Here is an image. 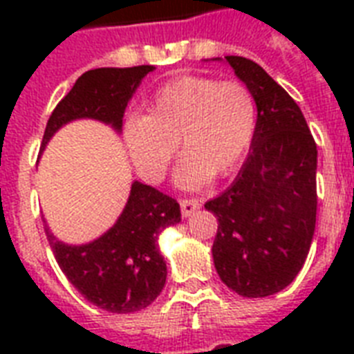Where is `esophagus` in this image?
Here are the masks:
<instances>
[{
	"instance_id": "34e87169",
	"label": "esophagus",
	"mask_w": 354,
	"mask_h": 354,
	"mask_svg": "<svg viewBox=\"0 0 354 354\" xmlns=\"http://www.w3.org/2000/svg\"><path fill=\"white\" fill-rule=\"evenodd\" d=\"M180 205H182V215L183 216H191L194 211H198L200 207H202V204H200L196 198L182 200V202H180Z\"/></svg>"
}]
</instances>
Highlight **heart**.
Listing matches in <instances>:
<instances>
[{"label":"heart","instance_id":"b5f03b06","mask_svg":"<svg viewBox=\"0 0 354 354\" xmlns=\"http://www.w3.org/2000/svg\"><path fill=\"white\" fill-rule=\"evenodd\" d=\"M255 127L257 106L246 86L185 75L161 86L145 115L124 122L122 139L133 165L152 182L165 176L180 145L185 158L176 183L194 191L241 165Z\"/></svg>","mask_w":354,"mask_h":354}]
</instances>
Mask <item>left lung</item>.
Segmentation results:
<instances>
[{
  "label": "left lung",
  "mask_w": 354,
  "mask_h": 354,
  "mask_svg": "<svg viewBox=\"0 0 354 354\" xmlns=\"http://www.w3.org/2000/svg\"><path fill=\"white\" fill-rule=\"evenodd\" d=\"M224 60L252 91L257 127L232 187L205 204L218 218L213 261L227 288L266 297L290 285L310 250L318 149L296 101L259 64Z\"/></svg>",
  "instance_id": "left-lung-1"
}]
</instances>
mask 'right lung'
Returning a JSON list of instances; mask_svg holds the SVG:
<instances>
[{
  "mask_svg": "<svg viewBox=\"0 0 354 354\" xmlns=\"http://www.w3.org/2000/svg\"><path fill=\"white\" fill-rule=\"evenodd\" d=\"M154 66L97 68L80 75L47 121L41 150L71 121L95 119L121 132L122 115L141 80ZM182 221L180 204L158 189L133 182L124 209L110 230L86 244H66L46 226L58 266L95 307L128 314L149 307L163 290L167 264L158 236Z\"/></svg>",
  "mask_w": 354,
  "mask_h": 354,
  "instance_id": "1",
  "label": "right lung"
}]
</instances>
